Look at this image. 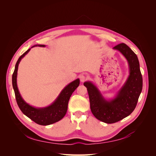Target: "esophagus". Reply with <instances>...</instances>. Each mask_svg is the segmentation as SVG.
I'll return each instance as SVG.
<instances>
[{
  "label": "esophagus",
  "instance_id": "obj_1",
  "mask_svg": "<svg viewBox=\"0 0 156 156\" xmlns=\"http://www.w3.org/2000/svg\"><path fill=\"white\" fill-rule=\"evenodd\" d=\"M79 77H80V81H81V82H84V81L85 80H87V77L84 75H80Z\"/></svg>",
  "mask_w": 156,
  "mask_h": 156
}]
</instances>
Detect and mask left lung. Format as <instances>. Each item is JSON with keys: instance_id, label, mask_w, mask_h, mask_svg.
Returning <instances> with one entry per match:
<instances>
[{"instance_id": "obj_1", "label": "left lung", "mask_w": 156, "mask_h": 156, "mask_svg": "<svg viewBox=\"0 0 156 156\" xmlns=\"http://www.w3.org/2000/svg\"><path fill=\"white\" fill-rule=\"evenodd\" d=\"M128 61L129 75L114 99L107 101L91 81L83 83L87 88L90 105L94 116L105 123L111 124L127 117L136 108L143 85L142 76L136 55L125 44L113 47Z\"/></svg>"}]
</instances>
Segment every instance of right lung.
<instances>
[{
  "mask_svg": "<svg viewBox=\"0 0 156 156\" xmlns=\"http://www.w3.org/2000/svg\"><path fill=\"white\" fill-rule=\"evenodd\" d=\"M35 46L45 47V45H36ZM35 46H33L34 47ZM29 48L18 59L15 66V69L12 74V82L14 90L16 102L22 112L40 125H49L60 121L66 114L68 110V102L73 92L80 85V80L78 78L72 81L61 91L55 101L48 107L42 108H36L27 104L21 96L17 86V74L20 62L21 59L30 51Z\"/></svg>",
  "mask_w": 156,
  "mask_h": 156,
  "instance_id": "obj_1",
  "label": "right lung"
}]
</instances>
